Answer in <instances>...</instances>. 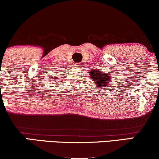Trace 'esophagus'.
<instances>
[{
  "instance_id": "34e87169",
  "label": "esophagus",
  "mask_w": 159,
  "mask_h": 159,
  "mask_svg": "<svg viewBox=\"0 0 159 159\" xmlns=\"http://www.w3.org/2000/svg\"><path fill=\"white\" fill-rule=\"evenodd\" d=\"M75 67H80L81 66V65H80V64H75L74 65Z\"/></svg>"
}]
</instances>
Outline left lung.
<instances>
[{
	"label": "left lung",
	"mask_w": 159,
	"mask_h": 159,
	"mask_svg": "<svg viewBox=\"0 0 159 159\" xmlns=\"http://www.w3.org/2000/svg\"><path fill=\"white\" fill-rule=\"evenodd\" d=\"M89 76L98 87L102 89H107V86L110 85L112 77L108 72H101L96 69L89 70Z\"/></svg>",
	"instance_id": "left-lung-1"
}]
</instances>
